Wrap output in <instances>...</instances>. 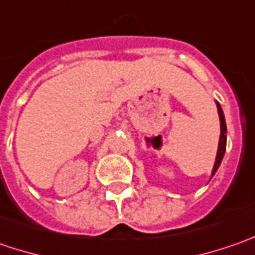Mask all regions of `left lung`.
<instances>
[{
	"label": "left lung",
	"instance_id": "obj_1",
	"mask_svg": "<svg viewBox=\"0 0 255 255\" xmlns=\"http://www.w3.org/2000/svg\"><path fill=\"white\" fill-rule=\"evenodd\" d=\"M217 108H218V116H220V124H221V135H220V142H218V152H217L216 164H214V168H213V175L216 174L218 170L221 160L224 157V152H226V145H227V127H226V120H224V114H223V110L220 104L217 103Z\"/></svg>",
	"mask_w": 255,
	"mask_h": 255
}]
</instances>
